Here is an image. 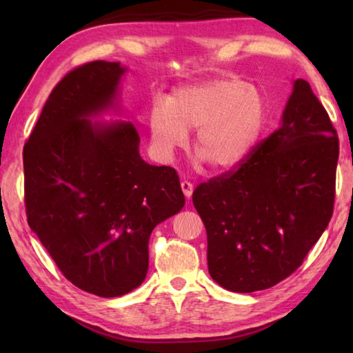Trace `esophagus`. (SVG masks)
Segmentation results:
<instances>
[{
  "mask_svg": "<svg viewBox=\"0 0 353 353\" xmlns=\"http://www.w3.org/2000/svg\"><path fill=\"white\" fill-rule=\"evenodd\" d=\"M181 187H182V191H183L185 198L190 199L191 194H193V183L188 182V181H182V182H181Z\"/></svg>",
  "mask_w": 353,
  "mask_h": 353,
  "instance_id": "34e87169",
  "label": "esophagus"
}]
</instances>
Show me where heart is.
<instances>
[{"label":"heart","instance_id":"1","mask_svg":"<svg viewBox=\"0 0 353 353\" xmlns=\"http://www.w3.org/2000/svg\"><path fill=\"white\" fill-rule=\"evenodd\" d=\"M266 121L260 90L235 77L179 87L149 113L155 154L170 159L194 131V151L218 170L238 165L252 151Z\"/></svg>","mask_w":353,"mask_h":353}]
</instances>
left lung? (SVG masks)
I'll list each match as a JSON object with an SVG mask.
<instances>
[{
	"label": "left lung",
	"instance_id": "8db88e82",
	"mask_svg": "<svg viewBox=\"0 0 353 353\" xmlns=\"http://www.w3.org/2000/svg\"><path fill=\"white\" fill-rule=\"evenodd\" d=\"M338 134L310 83L294 81L282 124L193 191L214 282L254 292L290 277L330 223Z\"/></svg>",
	"mask_w": 353,
	"mask_h": 353
}]
</instances>
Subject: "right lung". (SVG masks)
<instances>
[{
  "instance_id": "right-lung-1",
  "label": "right lung",
  "mask_w": 353,
  "mask_h": 353,
  "mask_svg": "<svg viewBox=\"0 0 353 353\" xmlns=\"http://www.w3.org/2000/svg\"><path fill=\"white\" fill-rule=\"evenodd\" d=\"M126 68L94 61L52 88L23 149L28 224L67 280L118 297L146 277L154 227L182 210L171 166L140 157L132 123H92L113 107Z\"/></svg>"
}]
</instances>
